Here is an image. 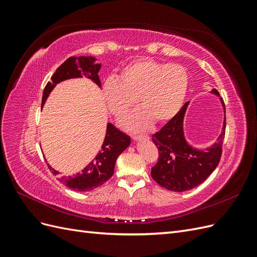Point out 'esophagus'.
I'll list each match as a JSON object with an SVG mask.
<instances>
[{"instance_id": "1", "label": "esophagus", "mask_w": 257, "mask_h": 257, "mask_svg": "<svg viewBox=\"0 0 257 257\" xmlns=\"http://www.w3.org/2000/svg\"><path fill=\"white\" fill-rule=\"evenodd\" d=\"M132 138H133L135 142H141V141H148V139H149V136H147V135H133V136H132Z\"/></svg>"}]
</instances>
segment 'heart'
<instances>
[{
    "label": "heart",
    "mask_w": 257,
    "mask_h": 257,
    "mask_svg": "<svg viewBox=\"0 0 257 257\" xmlns=\"http://www.w3.org/2000/svg\"><path fill=\"white\" fill-rule=\"evenodd\" d=\"M189 87V75L179 64H165L152 59H139L122 68L119 79L108 78L103 85L108 109L121 118L133 108L138 98L143 109L123 120L124 126L143 131L153 120L166 123L183 106Z\"/></svg>",
    "instance_id": "heart-1"
}]
</instances>
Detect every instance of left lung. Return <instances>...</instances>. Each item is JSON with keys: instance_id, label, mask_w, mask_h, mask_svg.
I'll return each instance as SVG.
<instances>
[{"instance_id": "8db88e82", "label": "left lung", "mask_w": 257, "mask_h": 257, "mask_svg": "<svg viewBox=\"0 0 257 257\" xmlns=\"http://www.w3.org/2000/svg\"><path fill=\"white\" fill-rule=\"evenodd\" d=\"M210 93L220 98V93L212 89ZM190 102L185 103L174 119L166 123L160 132L152 135V141L159 149V162L151 168V176L163 188L174 192L189 191L203 183L217 166L222 154L226 118L216 143L205 149L193 147L186 142L183 121Z\"/></svg>"}]
</instances>
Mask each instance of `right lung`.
I'll return each instance as SVG.
<instances>
[{"label": "right lung", "mask_w": 257, "mask_h": 257, "mask_svg": "<svg viewBox=\"0 0 257 257\" xmlns=\"http://www.w3.org/2000/svg\"><path fill=\"white\" fill-rule=\"evenodd\" d=\"M94 57H71L63 64H61L56 73L51 76V81L46 84L43 92L42 107L47 100L51 91L56 85L62 81L73 78H82L87 77L100 88V80L98 72L102 64L95 63ZM131 145V138L126 134L122 133L111 123L107 124L106 135L102 149L98 151L94 160H92L81 172L73 176H61L58 170L53 169L49 164L50 172L58 176V180L66 185L68 189L77 192H87L97 188L109 180L113 175L115 161L119 155Z\"/></svg>", "instance_id": "1"}]
</instances>
